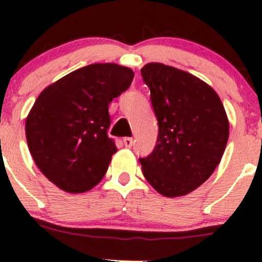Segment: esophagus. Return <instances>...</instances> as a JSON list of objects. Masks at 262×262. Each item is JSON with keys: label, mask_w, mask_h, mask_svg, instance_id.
<instances>
[{"label": "esophagus", "mask_w": 262, "mask_h": 262, "mask_svg": "<svg viewBox=\"0 0 262 262\" xmlns=\"http://www.w3.org/2000/svg\"><path fill=\"white\" fill-rule=\"evenodd\" d=\"M123 143H124V146H125V147L130 148L132 146H133L134 139H133V138H129V137H126V138L123 139Z\"/></svg>", "instance_id": "1"}]
</instances>
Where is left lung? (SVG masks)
I'll use <instances>...</instances> for the list:
<instances>
[{"label":"left lung","mask_w":262,"mask_h":262,"mask_svg":"<svg viewBox=\"0 0 262 262\" xmlns=\"http://www.w3.org/2000/svg\"><path fill=\"white\" fill-rule=\"evenodd\" d=\"M158 121L156 147L139 158L144 178L163 196L194 191L219 165L229 136L221 99L195 76L148 63L141 70Z\"/></svg>","instance_id":"1"}]
</instances>
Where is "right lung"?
Instances as JSON below:
<instances>
[{"label": "right lung", "instance_id": "obj_1", "mask_svg": "<svg viewBox=\"0 0 262 262\" xmlns=\"http://www.w3.org/2000/svg\"><path fill=\"white\" fill-rule=\"evenodd\" d=\"M130 68L95 63L41 91L25 123L29 150L43 175L67 192H84L106 173L116 152L109 104L133 81Z\"/></svg>", "mask_w": 262, "mask_h": 262}]
</instances>
